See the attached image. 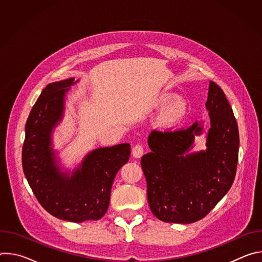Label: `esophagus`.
Returning <instances> with one entry per match:
<instances>
[{"instance_id": "obj_1", "label": "esophagus", "mask_w": 262, "mask_h": 262, "mask_svg": "<svg viewBox=\"0 0 262 262\" xmlns=\"http://www.w3.org/2000/svg\"><path fill=\"white\" fill-rule=\"evenodd\" d=\"M144 151H145V147H144L142 144H136V145L132 148L133 157H134V158H137V159H140V158L144 155Z\"/></svg>"}]
</instances>
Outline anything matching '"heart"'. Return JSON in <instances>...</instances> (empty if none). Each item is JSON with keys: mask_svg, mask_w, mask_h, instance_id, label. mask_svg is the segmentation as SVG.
Here are the masks:
<instances>
[{"mask_svg": "<svg viewBox=\"0 0 262 262\" xmlns=\"http://www.w3.org/2000/svg\"><path fill=\"white\" fill-rule=\"evenodd\" d=\"M169 97H163L161 98L160 103L162 105H165L169 101ZM186 111H188V106H186V103L184 101L180 99L174 100L166 106L162 114L161 120L165 125H174L185 116Z\"/></svg>", "mask_w": 262, "mask_h": 262, "instance_id": "b5f03b06", "label": "heart"}]
</instances>
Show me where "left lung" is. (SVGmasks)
<instances>
[{
    "instance_id": "8db88e82",
    "label": "left lung",
    "mask_w": 262,
    "mask_h": 262,
    "mask_svg": "<svg viewBox=\"0 0 262 262\" xmlns=\"http://www.w3.org/2000/svg\"><path fill=\"white\" fill-rule=\"evenodd\" d=\"M206 108L210 128L205 151L188 155L202 127L155 129L149 135L150 152L141 159L152 213L166 223L190 224L203 219L226 195L238 162L239 136L225 93L209 82Z\"/></svg>"
}]
</instances>
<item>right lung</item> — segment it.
<instances>
[{
	"label": "right lung",
	"mask_w": 262,
	"mask_h": 262,
	"mask_svg": "<svg viewBox=\"0 0 262 262\" xmlns=\"http://www.w3.org/2000/svg\"><path fill=\"white\" fill-rule=\"evenodd\" d=\"M74 79L48 85L26 123L21 163L25 176L41 206L54 216L81 223L98 220L107 210L112 184L128 162L129 144L98 148L71 176L59 172L51 148V133L61 119L65 92Z\"/></svg>",
	"instance_id": "right-lung-1"
}]
</instances>
